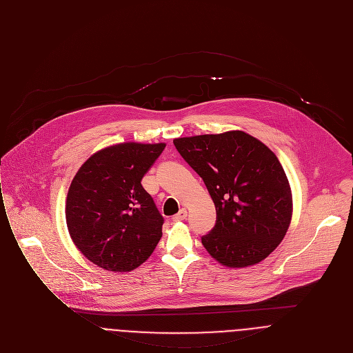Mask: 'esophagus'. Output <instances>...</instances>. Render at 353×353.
Masks as SVG:
<instances>
[{"label":"esophagus","instance_id":"1","mask_svg":"<svg viewBox=\"0 0 353 353\" xmlns=\"http://www.w3.org/2000/svg\"><path fill=\"white\" fill-rule=\"evenodd\" d=\"M186 216H188V211L185 210V208H182L178 214H175L174 217H172V220L176 223V221H183L185 219H186Z\"/></svg>","mask_w":353,"mask_h":353}]
</instances>
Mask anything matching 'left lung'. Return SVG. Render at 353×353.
<instances>
[{"label": "left lung", "instance_id": "obj_1", "mask_svg": "<svg viewBox=\"0 0 353 353\" xmlns=\"http://www.w3.org/2000/svg\"><path fill=\"white\" fill-rule=\"evenodd\" d=\"M216 205V225L201 238L208 254L230 268L263 261L284 239L292 190L276 156L243 130L174 139Z\"/></svg>", "mask_w": 353, "mask_h": 353}]
</instances>
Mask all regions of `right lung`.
I'll list each match as a JSON object with an SVG mask.
<instances>
[{"label": "right lung", "instance_id": "add662e5", "mask_svg": "<svg viewBox=\"0 0 353 353\" xmlns=\"http://www.w3.org/2000/svg\"><path fill=\"white\" fill-rule=\"evenodd\" d=\"M165 143L123 142L92 154L70 182L65 219L70 239L93 264L126 272L143 264L163 236V217L142 178Z\"/></svg>", "mask_w": 353, "mask_h": 353}]
</instances>
